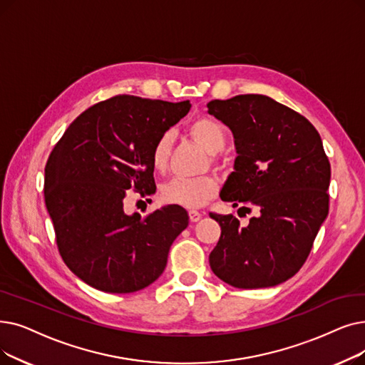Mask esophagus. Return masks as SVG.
Listing matches in <instances>:
<instances>
[{
  "mask_svg": "<svg viewBox=\"0 0 365 365\" xmlns=\"http://www.w3.org/2000/svg\"><path fill=\"white\" fill-rule=\"evenodd\" d=\"M201 217H202V213L197 210H189V220L191 222H198Z\"/></svg>",
  "mask_w": 365,
  "mask_h": 365,
  "instance_id": "1",
  "label": "esophagus"
}]
</instances>
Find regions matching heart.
<instances>
[{"mask_svg": "<svg viewBox=\"0 0 365 365\" xmlns=\"http://www.w3.org/2000/svg\"><path fill=\"white\" fill-rule=\"evenodd\" d=\"M189 134L205 152L216 155L225 148V130L217 120L200 118L189 126ZM173 148V134L164 133L155 141L150 152V163L155 171L164 173L168 167ZM217 192V180L212 176L198 179H171L161 186V198L168 204H178L182 207L197 209L210 201Z\"/></svg>", "mask_w": 365, "mask_h": 365, "instance_id": "obj_1", "label": "heart"}]
</instances>
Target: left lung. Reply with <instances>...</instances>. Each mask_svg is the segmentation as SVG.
<instances>
[{
    "instance_id": "left-lung-1",
    "label": "left lung",
    "mask_w": 365,
    "mask_h": 365,
    "mask_svg": "<svg viewBox=\"0 0 365 365\" xmlns=\"http://www.w3.org/2000/svg\"><path fill=\"white\" fill-rule=\"evenodd\" d=\"M209 115L234 135V171L220 198L258 216L247 227L232 215L210 213L220 237L212 272L240 289L270 288L306 262L328 216L331 167L314 126L292 108L258 93L207 103Z\"/></svg>"
}]
</instances>
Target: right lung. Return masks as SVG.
Returning <instances> with one entry per match:
<instances>
[{
  "instance_id": "right-lung-1",
  "label": "right lung",
  "mask_w": 365,
  "mask_h": 365,
  "mask_svg": "<svg viewBox=\"0 0 365 365\" xmlns=\"http://www.w3.org/2000/svg\"><path fill=\"white\" fill-rule=\"evenodd\" d=\"M189 110V101L118 95L77 116L53 148L44 168L46 209L62 259L89 287L130 294L163 274L189 216L178 204L146 217L128 215L125 198L128 189L155 194L152 148Z\"/></svg>"
}]
</instances>
